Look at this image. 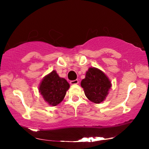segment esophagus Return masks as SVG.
<instances>
[{
    "instance_id": "34e87169",
    "label": "esophagus",
    "mask_w": 149,
    "mask_h": 149,
    "mask_svg": "<svg viewBox=\"0 0 149 149\" xmlns=\"http://www.w3.org/2000/svg\"><path fill=\"white\" fill-rule=\"evenodd\" d=\"M71 85H76L78 83V80H71L70 82Z\"/></svg>"
}]
</instances>
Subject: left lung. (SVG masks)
<instances>
[{"instance_id":"1","label":"left lung","mask_w":149,"mask_h":149,"mask_svg":"<svg viewBox=\"0 0 149 149\" xmlns=\"http://www.w3.org/2000/svg\"><path fill=\"white\" fill-rule=\"evenodd\" d=\"M81 86L89 100L100 104L106 99L111 84L102 71L96 68H90L85 78L81 81Z\"/></svg>"}]
</instances>
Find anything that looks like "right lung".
<instances>
[{
    "mask_svg": "<svg viewBox=\"0 0 149 149\" xmlns=\"http://www.w3.org/2000/svg\"><path fill=\"white\" fill-rule=\"evenodd\" d=\"M69 87L64 78H60L55 71H52L42 80L39 92L49 105L57 106L64 100Z\"/></svg>",
    "mask_w": 149,
    "mask_h": 149,
    "instance_id": "obj_1",
    "label": "right lung"
}]
</instances>
